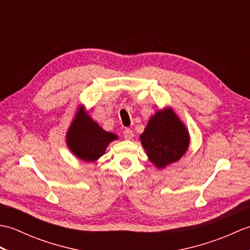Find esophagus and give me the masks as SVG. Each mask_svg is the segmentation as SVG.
Wrapping results in <instances>:
<instances>
[{
  "label": "esophagus",
  "instance_id": "34e87169",
  "mask_svg": "<svg viewBox=\"0 0 250 250\" xmlns=\"http://www.w3.org/2000/svg\"><path fill=\"white\" fill-rule=\"evenodd\" d=\"M124 136L125 140H132L133 139V132H132L130 129H125L124 131Z\"/></svg>",
  "mask_w": 250,
  "mask_h": 250
}]
</instances>
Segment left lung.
<instances>
[{"instance_id":"left-lung-1","label":"left lung","mask_w":250,"mask_h":250,"mask_svg":"<svg viewBox=\"0 0 250 250\" xmlns=\"http://www.w3.org/2000/svg\"><path fill=\"white\" fill-rule=\"evenodd\" d=\"M140 140L149 161L159 169L177 162L190 145L188 129L172 107L158 109Z\"/></svg>"}]
</instances>
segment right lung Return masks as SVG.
Here are the masks:
<instances>
[{"label":"right lung","instance_id":"obj_1","mask_svg":"<svg viewBox=\"0 0 250 250\" xmlns=\"http://www.w3.org/2000/svg\"><path fill=\"white\" fill-rule=\"evenodd\" d=\"M65 141L74 156L84 162H94L102 157L111 142L118 135L101 128L83 105H79L66 131Z\"/></svg>","mask_w":250,"mask_h":250}]
</instances>
